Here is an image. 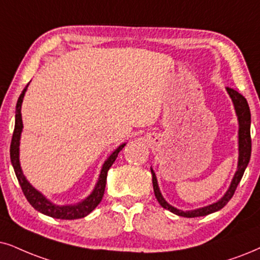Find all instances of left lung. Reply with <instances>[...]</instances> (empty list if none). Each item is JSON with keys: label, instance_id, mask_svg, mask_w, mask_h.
<instances>
[{"label": "left lung", "instance_id": "left-lung-1", "mask_svg": "<svg viewBox=\"0 0 260 260\" xmlns=\"http://www.w3.org/2000/svg\"><path fill=\"white\" fill-rule=\"evenodd\" d=\"M229 96L232 97L233 103H234L236 114L239 117V164H238V172H236L234 179H233L232 185L229 187V189L226 190L224 197L221 200H218L217 203L212 204V205L205 206V208L193 210V211H182V210H177L173 208L172 205H169L168 203L164 200V198L160 194L158 183H157L156 175H154L153 170L151 169V174H152V183H153V190L154 196H156L158 203L162 205V208L169 210L173 213L179 216H183V217H200V216H206L209 213L216 212L222 208H224L226 203L232 199V197L234 196L236 187H238L239 182L241 181L242 175H244L246 167L251 158V151H252V140H251V113H249V107L246 98L240 94L238 91H235L234 88L226 87Z\"/></svg>", "mask_w": 260, "mask_h": 260}]
</instances>
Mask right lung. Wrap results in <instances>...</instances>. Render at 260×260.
I'll list each match as a JSON object with an SVG mask.
<instances>
[{
    "mask_svg": "<svg viewBox=\"0 0 260 260\" xmlns=\"http://www.w3.org/2000/svg\"><path fill=\"white\" fill-rule=\"evenodd\" d=\"M28 86V84H27ZM26 86L24 91L21 92L20 97H19L18 103H16V114H15V127L14 132H13L12 137V143H11V160L13 164V168H14L15 175L18 177V181L20 183V187L22 189V193L27 199V202L31 204L37 211L44 213V215L50 216L54 218H60V219H77V218H83L85 216H87L91 211H93L96 209V206L102 202L103 198L104 190H106V183H107V175L108 170L110 169V167L113 166L115 159L117 158V154L124 147V144L117 147L116 150L111 153V156L106 160L103 168H102L100 179L96 187H94L93 192L87 197L84 202H81L78 205H72V206H57L49 202L43 197L38 190H36L27 182V180L25 179V176L22 175L20 163H19V140H20V134L22 131V120H21V103L22 98H24Z\"/></svg>",
    "mask_w": 260,
    "mask_h": 260,
    "instance_id": "right-lung-1",
    "label": "right lung"
}]
</instances>
